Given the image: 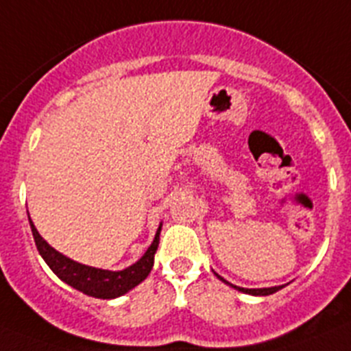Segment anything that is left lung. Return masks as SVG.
<instances>
[{
	"label": "left lung",
	"mask_w": 351,
	"mask_h": 351,
	"mask_svg": "<svg viewBox=\"0 0 351 351\" xmlns=\"http://www.w3.org/2000/svg\"><path fill=\"white\" fill-rule=\"evenodd\" d=\"M214 274H216V272H214ZM216 276H218V274H216ZM218 280H221L223 283H226V285H230V287H234L235 290L243 291V293H251V295H271V293H276V291L281 290V288H283V287H271V288H241V287H235V285L228 283V281H226V280H223L221 276H218Z\"/></svg>",
	"instance_id": "left-lung-1"
}]
</instances>
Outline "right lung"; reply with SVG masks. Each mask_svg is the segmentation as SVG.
<instances>
[{"label":"right lung","instance_id":"obj_1","mask_svg":"<svg viewBox=\"0 0 351 351\" xmlns=\"http://www.w3.org/2000/svg\"><path fill=\"white\" fill-rule=\"evenodd\" d=\"M29 216V214H27ZM31 232L35 237V244L42 258L45 260L49 267L52 269L61 281L73 287L75 290L82 291L89 297H96V299H116L119 295H125L126 291L137 287L138 283L145 280L153 269L154 263V253L160 244V232L161 225L158 226V232L154 235L153 244L147 247L138 262H135L130 267L123 269V271H105V269L89 267V265H82L79 262H73L68 256L61 255L60 251H56L54 247L49 246L47 241L38 234L33 221L29 218Z\"/></svg>","mask_w":351,"mask_h":351}]
</instances>
